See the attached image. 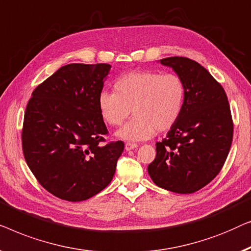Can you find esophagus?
Here are the masks:
<instances>
[{
	"label": "esophagus",
	"mask_w": 251,
	"mask_h": 251,
	"mask_svg": "<svg viewBox=\"0 0 251 251\" xmlns=\"http://www.w3.org/2000/svg\"><path fill=\"white\" fill-rule=\"evenodd\" d=\"M137 147H139V146H137L136 143H129V142H128V143L125 144V150H126V151H129V150L136 149Z\"/></svg>",
	"instance_id": "1"
}]
</instances>
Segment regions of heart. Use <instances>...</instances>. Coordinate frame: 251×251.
<instances>
[{"label": "heart", "instance_id": "1", "mask_svg": "<svg viewBox=\"0 0 251 251\" xmlns=\"http://www.w3.org/2000/svg\"><path fill=\"white\" fill-rule=\"evenodd\" d=\"M114 92L98 97V108L105 124L119 126L132 112L133 118L116 132L119 139L137 142L165 132L176 124L185 102V85L175 74L132 72L115 80Z\"/></svg>", "mask_w": 251, "mask_h": 251}]
</instances>
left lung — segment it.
I'll return each instance as SVG.
<instances>
[{"label": "left lung", "instance_id": "obj_1", "mask_svg": "<svg viewBox=\"0 0 251 251\" xmlns=\"http://www.w3.org/2000/svg\"><path fill=\"white\" fill-rule=\"evenodd\" d=\"M185 85V102L176 124L156 143V158L148 166L151 179L168 191L193 193L221 172L233 139L226 93L200 63L184 56L159 60Z\"/></svg>", "mask_w": 251, "mask_h": 251}]
</instances>
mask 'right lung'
<instances>
[{"label": "right lung", "instance_id": "1", "mask_svg": "<svg viewBox=\"0 0 251 251\" xmlns=\"http://www.w3.org/2000/svg\"><path fill=\"white\" fill-rule=\"evenodd\" d=\"M108 63H70L34 90L23 127L28 167L43 188L62 200L90 199L111 182L124 142L108 134L98 97L110 72Z\"/></svg>", "mask_w": 251, "mask_h": 251}]
</instances>
